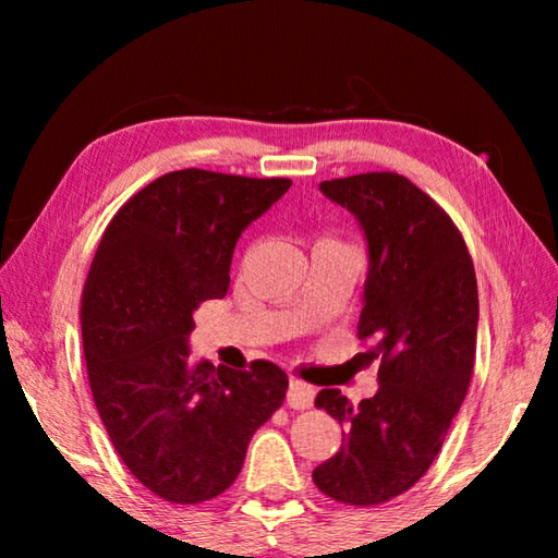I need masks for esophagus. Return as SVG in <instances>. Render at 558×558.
<instances>
[{"label": "esophagus", "instance_id": "34e87169", "mask_svg": "<svg viewBox=\"0 0 558 558\" xmlns=\"http://www.w3.org/2000/svg\"><path fill=\"white\" fill-rule=\"evenodd\" d=\"M315 401V389L300 379H290L288 386V405L290 409H310Z\"/></svg>", "mask_w": 558, "mask_h": 558}]
</instances>
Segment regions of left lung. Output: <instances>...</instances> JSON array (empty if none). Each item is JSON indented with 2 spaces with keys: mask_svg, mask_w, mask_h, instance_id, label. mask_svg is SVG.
I'll return each mask as SVG.
<instances>
[{
  "mask_svg": "<svg viewBox=\"0 0 558 558\" xmlns=\"http://www.w3.org/2000/svg\"><path fill=\"white\" fill-rule=\"evenodd\" d=\"M362 226L369 270L359 339L381 359L379 391L352 401L323 389L315 405L342 426V448L313 470L344 505L372 507L411 489L436 460L465 399L477 344V280L468 245L409 179L369 172L319 184Z\"/></svg>",
  "mask_w": 558,
  "mask_h": 558,
  "instance_id": "obj_1",
  "label": "left lung"
}]
</instances>
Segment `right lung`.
Returning <instances> with one entry per match:
<instances>
[{
  "label": "right lung",
  "mask_w": 558,
  "mask_h": 558,
  "mask_svg": "<svg viewBox=\"0 0 558 558\" xmlns=\"http://www.w3.org/2000/svg\"><path fill=\"white\" fill-rule=\"evenodd\" d=\"M290 184L169 172L112 216L90 263L81 329L93 401L128 470L167 502L229 489L253 433L286 399L278 364H194L189 335L202 302L229 292L235 241Z\"/></svg>",
  "instance_id": "right-lung-1"
}]
</instances>
